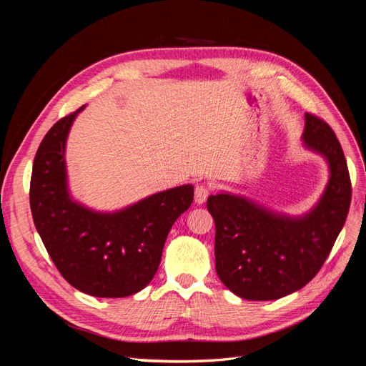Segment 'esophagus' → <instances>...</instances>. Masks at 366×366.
Wrapping results in <instances>:
<instances>
[{"instance_id":"obj_1","label":"esophagus","mask_w":366,"mask_h":366,"mask_svg":"<svg viewBox=\"0 0 366 366\" xmlns=\"http://www.w3.org/2000/svg\"><path fill=\"white\" fill-rule=\"evenodd\" d=\"M209 197V187L206 184H198L195 187V203L197 204H203Z\"/></svg>"}]
</instances>
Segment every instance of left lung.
I'll return each instance as SVG.
<instances>
[{"label":"left lung","mask_w":366,"mask_h":366,"mask_svg":"<svg viewBox=\"0 0 366 366\" xmlns=\"http://www.w3.org/2000/svg\"><path fill=\"white\" fill-rule=\"evenodd\" d=\"M302 147L328 164L315 206L290 215L249 197L221 191L207 198L215 221V269L227 289L249 301H273L302 289L322 267L345 224L351 182L336 134L305 113Z\"/></svg>","instance_id":"left-lung-1"}]
</instances>
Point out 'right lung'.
Instances as JSON below:
<instances>
[{
	"instance_id": "obj_1",
	"label": "right lung",
	"mask_w": 366,
	"mask_h": 366,
	"mask_svg": "<svg viewBox=\"0 0 366 366\" xmlns=\"http://www.w3.org/2000/svg\"><path fill=\"white\" fill-rule=\"evenodd\" d=\"M76 113L42 139L33 162L30 209L51 261L70 285L96 297L136 295L151 282L172 224L191 207L182 184L116 210H97L71 195L65 148Z\"/></svg>"
}]
</instances>
